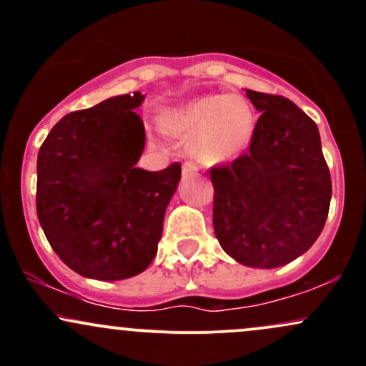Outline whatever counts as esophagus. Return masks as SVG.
Listing matches in <instances>:
<instances>
[{
  "label": "esophagus",
  "instance_id": "34e87169",
  "mask_svg": "<svg viewBox=\"0 0 366 366\" xmlns=\"http://www.w3.org/2000/svg\"><path fill=\"white\" fill-rule=\"evenodd\" d=\"M197 170H199V169H197L196 163H192V162H186L182 165V174L184 175H196Z\"/></svg>",
  "mask_w": 366,
  "mask_h": 366
}]
</instances>
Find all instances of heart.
<instances>
[{
	"mask_svg": "<svg viewBox=\"0 0 366 366\" xmlns=\"http://www.w3.org/2000/svg\"><path fill=\"white\" fill-rule=\"evenodd\" d=\"M162 127L189 137L191 154L204 163L239 157L253 139L256 117L249 102L239 94H209L167 112Z\"/></svg>",
	"mask_w": 366,
	"mask_h": 366,
	"instance_id": "1",
	"label": "heart"
}]
</instances>
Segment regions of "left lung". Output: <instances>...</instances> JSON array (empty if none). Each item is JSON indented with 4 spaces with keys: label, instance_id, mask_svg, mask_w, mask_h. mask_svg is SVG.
I'll return each instance as SVG.
<instances>
[{
    "label": "left lung",
    "instance_id": "8db88e82",
    "mask_svg": "<svg viewBox=\"0 0 366 366\" xmlns=\"http://www.w3.org/2000/svg\"><path fill=\"white\" fill-rule=\"evenodd\" d=\"M262 115L244 154L209 169L213 229L236 262L275 268L317 241L329 215L332 180L317 124L284 96L246 89Z\"/></svg>",
    "mask_w": 366,
    "mask_h": 366
}]
</instances>
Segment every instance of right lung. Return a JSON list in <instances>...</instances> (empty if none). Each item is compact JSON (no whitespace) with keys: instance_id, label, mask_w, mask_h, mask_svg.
<instances>
[{"instance_id":"add662e5","label":"right lung","mask_w":366,"mask_h":366,"mask_svg":"<svg viewBox=\"0 0 366 366\" xmlns=\"http://www.w3.org/2000/svg\"><path fill=\"white\" fill-rule=\"evenodd\" d=\"M139 91L65 115L37 154L36 208L53 251L79 275L122 280L157 256L180 163L137 169L146 134Z\"/></svg>"}]
</instances>
